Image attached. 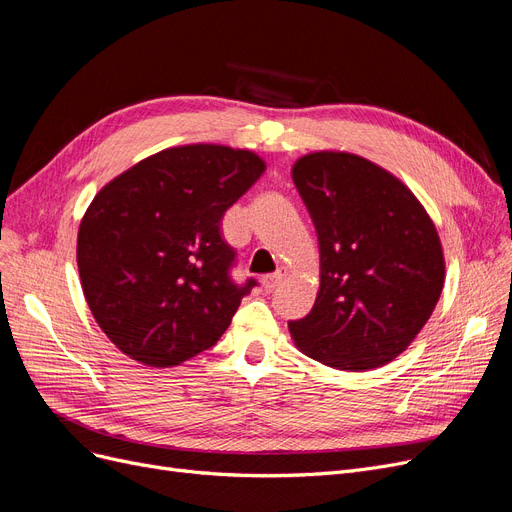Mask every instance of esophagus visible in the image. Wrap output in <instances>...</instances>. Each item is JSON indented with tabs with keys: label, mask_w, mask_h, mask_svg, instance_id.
I'll use <instances>...</instances> for the list:
<instances>
[{
	"label": "esophagus",
	"mask_w": 512,
	"mask_h": 512,
	"mask_svg": "<svg viewBox=\"0 0 512 512\" xmlns=\"http://www.w3.org/2000/svg\"><path fill=\"white\" fill-rule=\"evenodd\" d=\"M282 278H284V272H282V270H278V272H274V274H270V276H265V278H263V288H265V291H268V293H272L274 288L282 282Z\"/></svg>",
	"instance_id": "esophagus-1"
}]
</instances>
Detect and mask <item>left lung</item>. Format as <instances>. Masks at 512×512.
Segmentation results:
<instances>
[{"label": "left lung", "mask_w": 512, "mask_h": 512, "mask_svg": "<svg viewBox=\"0 0 512 512\" xmlns=\"http://www.w3.org/2000/svg\"><path fill=\"white\" fill-rule=\"evenodd\" d=\"M293 182L320 244V291L288 322L297 347L330 368L395 360L427 324L443 288V251L416 196L349 152H311Z\"/></svg>", "instance_id": "left-lung-1"}]
</instances>
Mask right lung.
Instances as JSON below:
<instances>
[{
	"label": "right lung",
	"instance_id": "obj_1",
	"mask_svg": "<svg viewBox=\"0 0 512 512\" xmlns=\"http://www.w3.org/2000/svg\"><path fill=\"white\" fill-rule=\"evenodd\" d=\"M263 171L255 152L192 144L152 154L96 194L77 238L81 286L131 360L177 366L224 335L257 280L234 282L221 217Z\"/></svg>",
	"mask_w": 512,
	"mask_h": 512
}]
</instances>
